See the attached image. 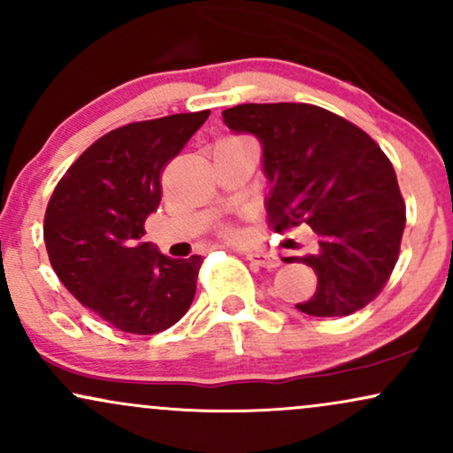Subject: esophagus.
Segmentation results:
<instances>
[{"instance_id": "esophagus-1", "label": "esophagus", "mask_w": 453, "mask_h": 453, "mask_svg": "<svg viewBox=\"0 0 453 453\" xmlns=\"http://www.w3.org/2000/svg\"><path fill=\"white\" fill-rule=\"evenodd\" d=\"M244 257L249 259L251 264H256L259 268H277L279 266V257L270 251H262V249H256V251H244Z\"/></svg>"}]
</instances>
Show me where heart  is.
<instances>
[{"mask_svg": "<svg viewBox=\"0 0 453 453\" xmlns=\"http://www.w3.org/2000/svg\"><path fill=\"white\" fill-rule=\"evenodd\" d=\"M226 232H227V234H234V230H232V227H230V230H226Z\"/></svg>", "mask_w": 453, "mask_h": 453, "instance_id": "b5f03b06", "label": "heart"}]
</instances>
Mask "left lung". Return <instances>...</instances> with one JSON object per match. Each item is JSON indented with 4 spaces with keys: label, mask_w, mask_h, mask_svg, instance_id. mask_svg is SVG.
<instances>
[{
    "label": "left lung",
    "mask_w": 453,
    "mask_h": 453,
    "mask_svg": "<svg viewBox=\"0 0 453 453\" xmlns=\"http://www.w3.org/2000/svg\"><path fill=\"white\" fill-rule=\"evenodd\" d=\"M223 121L262 142L274 230L306 223L317 236L315 253L298 257L315 270L317 289L296 309L342 317L372 303L396 266L407 221L396 173L381 147L313 104H241L223 111Z\"/></svg>",
    "instance_id": "8db88e82"
}]
</instances>
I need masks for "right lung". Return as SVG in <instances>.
Here are the masks:
<instances>
[{
	"label": "right lung",
	"mask_w": 453,
	"mask_h": 453,
	"mask_svg": "<svg viewBox=\"0 0 453 453\" xmlns=\"http://www.w3.org/2000/svg\"><path fill=\"white\" fill-rule=\"evenodd\" d=\"M209 114H170L104 134L50 196V266L78 303L117 330L157 334L189 311L202 257L173 259L142 236L161 202V173Z\"/></svg>",
	"instance_id": "obj_1"
}]
</instances>
